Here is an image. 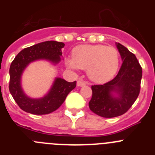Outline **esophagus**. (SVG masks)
<instances>
[{"label":"esophagus","mask_w":155,"mask_h":155,"mask_svg":"<svg viewBox=\"0 0 155 155\" xmlns=\"http://www.w3.org/2000/svg\"><path fill=\"white\" fill-rule=\"evenodd\" d=\"M85 84H86V82L83 81H78V82H77V85L79 86V87L84 86Z\"/></svg>","instance_id":"obj_1"}]
</instances>
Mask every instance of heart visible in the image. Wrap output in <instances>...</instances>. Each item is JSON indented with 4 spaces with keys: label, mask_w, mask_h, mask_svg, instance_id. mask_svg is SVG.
<instances>
[{
    "label": "heart",
    "mask_w": 155,
    "mask_h": 155,
    "mask_svg": "<svg viewBox=\"0 0 155 155\" xmlns=\"http://www.w3.org/2000/svg\"><path fill=\"white\" fill-rule=\"evenodd\" d=\"M68 68L87 69L92 81L105 83L113 78L120 64L119 52L113 46L105 45H81L74 49L72 58L67 60Z\"/></svg>",
    "instance_id": "1"
}]
</instances>
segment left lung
<instances>
[{
	"mask_svg": "<svg viewBox=\"0 0 155 155\" xmlns=\"http://www.w3.org/2000/svg\"><path fill=\"white\" fill-rule=\"evenodd\" d=\"M116 44L123 61L121 68L110 81L91 86L92 97L88 103L93 113L105 118L127 113L140 90L142 68L137 59L127 47L120 43Z\"/></svg>",
	"mask_w": 155,
	"mask_h": 155,
	"instance_id": "obj_1",
	"label": "left lung"
}]
</instances>
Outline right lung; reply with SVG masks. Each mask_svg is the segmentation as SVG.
<instances>
[{
  "instance_id": "right-lung-1",
  "label": "right lung",
  "mask_w": 155,
  "mask_h": 155,
  "mask_svg": "<svg viewBox=\"0 0 155 155\" xmlns=\"http://www.w3.org/2000/svg\"><path fill=\"white\" fill-rule=\"evenodd\" d=\"M64 46V42L46 41L25 48L14 59L9 70V91L23 111L34 115L53 113L64 103L68 94L76 87V81L68 82L61 78H56L49 92L41 98L27 96L21 88V74L27 66L38 60H46L53 64H58L62 56L61 49Z\"/></svg>"
}]
</instances>
